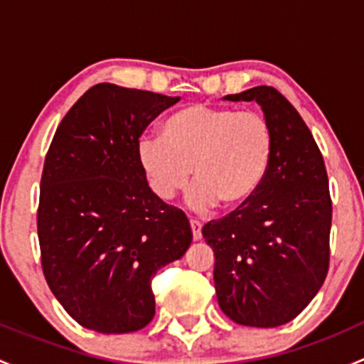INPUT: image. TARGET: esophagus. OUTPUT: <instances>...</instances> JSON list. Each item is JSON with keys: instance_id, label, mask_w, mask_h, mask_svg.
<instances>
[{"instance_id": "1", "label": "esophagus", "mask_w": 364, "mask_h": 364, "mask_svg": "<svg viewBox=\"0 0 364 364\" xmlns=\"http://www.w3.org/2000/svg\"><path fill=\"white\" fill-rule=\"evenodd\" d=\"M190 227H192V232H193V240L199 241L200 237H203V223L199 222V220H190Z\"/></svg>"}]
</instances>
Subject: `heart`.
Returning a JSON list of instances; mask_svg holds the SVG:
<instances>
[{
  "label": "heart",
  "mask_w": 364,
  "mask_h": 364,
  "mask_svg": "<svg viewBox=\"0 0 364 364\" xmlns=\"http://www.w3.org/2000/svg\"><path fill=\"white\" fill-rule=\"evenodd\" d=\"M273 151V130L260 114L190 104L161 123L160 139L139 142L137 161L160 200L181 192L192 171L188 204L204 211L216 203L247 204L262 186Z\"/></svg>",
  "instance_id": "heart-1"
}]
</instances>
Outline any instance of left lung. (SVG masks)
Wrapping results in <instances>:
<instances>
[{"instance_id": "left-lung-1", "label": "left lung", "mask_w": 364, "mask_h": 364, "mask_svg": "<svg viewBox=\"0 0 364 364\" xmlns=\"http://www.w3.org/2000/svg\"><path fill=\"white\" fill-rule=\"evenodd\" d=\"M223 100L257 102L273 130L274 151L259 192L203 227L215 252L216 297L236 324L277 328L308 306L328 274V172L303 117L274 87L257 86Z\"/></svg>"}]
</instances>
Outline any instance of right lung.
<instances>
[{"instance_id": "1", "label": "right lung", "mask_w": 364, "mask_h": 364, "mask_svg": "<svg viewBox=\"0 0 364 364\" xmlns=\"http://www.w3.org/2000/svg\"><path fill=\"white\" fill-rule=\"evenodd\" d=\"M179 97L102 82L54 134L40 183L42 269L80 326L139 331L155 317L151 278L192 243L181 209L160 200L137 161L139 137Z\"/></svg>"}]
</instances>
